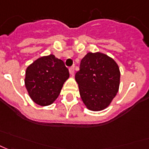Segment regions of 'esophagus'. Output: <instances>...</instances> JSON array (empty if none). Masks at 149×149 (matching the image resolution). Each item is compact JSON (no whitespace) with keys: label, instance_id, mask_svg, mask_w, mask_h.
Instances as JSON below:
<instances>
[{"label":"esophagus","instance_id":"1","mask_svg":"<svg viewBox=\"0 0 149 149\" xmlns=\"http://www.w3.org/2000/svg\"><path fill=\"white\" fill-rule=\"evenodd\" d=\"M69 71H70V75H74V66H71V67H70L69 69Z\"/></svg>","mask_w":149,"mask_h":149}]
</instances>
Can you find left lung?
<instances>
[{"mask_svg": "<svg viewBox=\"0 0 149 149\" xmlns=\"http://www.w3.org/2000/svg\"><path fill=\"white\" fill-rule=\"evenodd\" d=\"M120 73L112 58L101 52H88L75 74L79 94L88 109L107 108L118 93Z\"/></svg>", "mask_w": 149, "mask_h": 149, "instance_id": "left-lung-1", "label": "left lung"}]
</instances>
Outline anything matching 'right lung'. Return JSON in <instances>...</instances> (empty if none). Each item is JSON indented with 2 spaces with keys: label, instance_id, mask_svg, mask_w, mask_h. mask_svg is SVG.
Listing matches in <instances>:
<instances>
[{
  "label": "right lung",
  "instance_id": "1",
  "mask_svg": "<svg viewBox=\"0 0 149 149\" xmlns=\"http://www.w3.org/2000/svg\"><path fill=\"white\" fill-rule=\"evenodd\" d=\"M70 77L63 61L54 55L42 56L26 69V89L36 104L48 106L58 97L64 83Z\"/></svg>",
  "mask_w": 149,
  "mask_h": 149
}]
</instances>
